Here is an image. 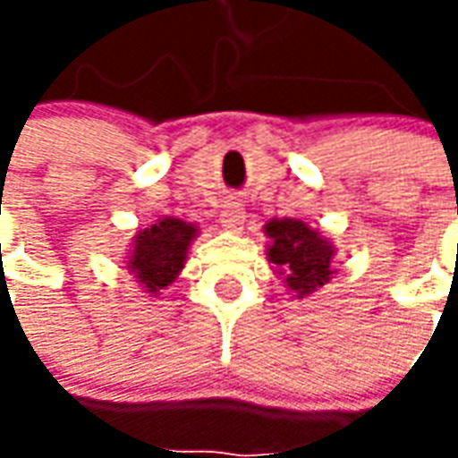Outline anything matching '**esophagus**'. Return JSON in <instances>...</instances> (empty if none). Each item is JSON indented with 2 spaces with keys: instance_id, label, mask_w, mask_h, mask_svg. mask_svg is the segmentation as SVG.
Returning a JSON list of instances; mask_svg holds the SVG:
<instances>
[{
  "instance_id": "obj_1",
  "label": "esophagus",
  "mask_w": 458,
  "mask_h": 458,
  "mask_svg": "<svg viewBox=\"0 0 458 458\" xmlns=\"http://www.w3.org/2000/svg\"><path fill=\"white\" fill-rule=\"evenodd\" d=\"M220 225L230 233H240L242 230V223H245V210L240 203H228L225 208L220 210Z\"/></svg>"
}]
</instances>
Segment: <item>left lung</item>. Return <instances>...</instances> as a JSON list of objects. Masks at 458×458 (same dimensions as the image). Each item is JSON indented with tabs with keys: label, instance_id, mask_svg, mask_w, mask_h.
Instances as JSON below:
<instances>
[{
	"label": "left lung",
	"instance_id": "obj_1",
	"mask_svg": "<svg viewBox=\"0 0 458 458\" xmlns=\"http://www.w3.org/2000/svg\"><path fill=\"white\" fill-rule=\"evenodd\" d=\"M267 259L284 277L294 297L304 299L334 277V242L299 218H272L265 225Z\"/></svg>",
	"mask_w": 458,
	"mask_h": 458
}]
</instances>
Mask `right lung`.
Wrapping results in <instances>:
<instances>
[{
  "mask_svg": "<svg viewBox=\"0 0 458 458\" xmlns=\"http://www.w3.org/2000/svg\"><path fill=\"white\" fill-rule=\"evenodd\" d=\"M196 235L199 228L181 218L164 216L151 223L131 240V248L124 258L130 275H134L147 294L159 297L161 289H166L179 277Z\"/></svg>",
  "mask_w": 458,
  "mask_h": 458,
  "instance_id": "obj_1",
  "label": "right lung"
}]
</instances>
